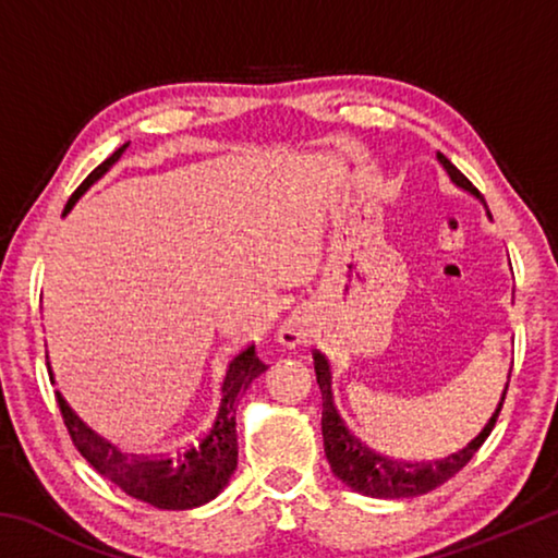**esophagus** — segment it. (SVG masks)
<instances>
[{
  "label": "esophagus",
  "mask_w": 558,
  "mask_h": 558,
  "mask_svg": "<svg viewBox=\"0 0 558 558\" xmlns=\"http://www.w3.org/2000/svg\"><path fill=\"white\" fill-rule=\"evenodd\" d=\"M278 339L280 344H286L290 349L300 344H310L313 342V329H310L307 319L300 313H290L278 327Z\"/></svg>",
  "instance_id": "1"
}]
</instances>
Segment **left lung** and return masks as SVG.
Here are the masks:
<instances>
[{
	"mask_svg": "<svg viewBox=\"0 0 558 558\" xmlns=\"http://www.w3.org/2000/svg\"><path fill=\"white\" fill-rule=\"evenodd\" d=\"M438 159L440 165L446 167V172L450 174L452 182L480 196L475 184H472L446 155H438ZM480 199H483V196H480ZM313 359H315L319 391H323V438H325V452H327L329 465H332L335 475L352 489H356V493H362L366 497H381V499H403V497L426 495L430 489L448 483L456 472L465 468L472 460V456L483 448V442L487 440L489 433H493L495 423L499 418V411H502L505 405V396L509 386L507 381L502 399H499L495 413L489 415L485 428L480 430L468 446H462L460 450L450 452V456L440 460L405 462V460L379 456L372 446H366V440L359 436L356 430L347 426L342 415L337 413L335 396H332V372H329L327 359L317 352L313 354ZM509 374H512V369H509Z\"/></svg>",
	"mask_w": 558,
	"mask_h": 558,
	"instance_id": "left-lung-1",
	"label": "left lung"
}]
</instances>
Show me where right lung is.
Masks as SVG:
<instances>
[{"label":"right lung","mask_w":558,"mask_h":558,"mask_svg":"<svg viewBox=\"0 0 558 558\" xmlns=\"http://www.w3.org/2000/svg\"><path fill=\"white\" fill-rule=\"evenodd\" d=\"M128 145L130 143L118 147L106 162L98 165L83 179V184L75 189L69 204H65L63 214H69L73 204L83 196V192L118 162ZM266 369L268 366L256 354V344H248L239 354H233L229 364H226L221 403L211 426L202 436L184 442V446H172L153 452H125L116 448L106 438H100L98 433H93L69 409V403L61 399V393H56V403H59L63 426L69 430L75 450L90 462L98 475L108 477L125 495L143 499V502L157 509H192L206 505L209 499L219 495L233 475L235 460H239V442H235V399Z\"/></svg>","instance_id":"add662e5"}]
</instances>
